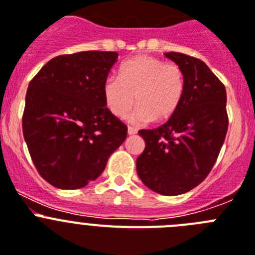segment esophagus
I'll list each match as a JSON object with an SVG mask.
<instances>
[{
	"label": "esophagus",
	"instance_id": "34e87169",
	"mask_svg": "<svg viewBox=\"0 0 255 255\" xmlns=\"http://www.w3.org/2000/svg\"><path fill=\"white\" fill-rule=\"evenodd\" d=\"M137 133V129L134 127H128V134H129V136H133V134H136Z\"/></svg>",
	"mask_w": 255,
	"mask_h": 255
}]
</instances>
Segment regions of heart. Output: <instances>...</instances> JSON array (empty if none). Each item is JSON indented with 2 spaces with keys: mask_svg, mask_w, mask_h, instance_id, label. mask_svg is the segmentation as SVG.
Instances as JSON below:
<instances>
[{
  "mask_svg": "<svg viewBox=\"0 0 255 255\" xmlns=\"http://www.w3.org/2000/svg\"><path fill=\"white\" fill-rule=\"evenodd\" d=\"M185 91V75L176 63L153 56H136L123 62L118 77L103 84L107 108L117 118H125L134 100L138 105L134 121L164 122L178 111Z\"/></svg>",
  "mask_w": 255,
  "mask_h": 255,
  "instance_id": "obj_1",
  "label": "heart"
}]
</instances>
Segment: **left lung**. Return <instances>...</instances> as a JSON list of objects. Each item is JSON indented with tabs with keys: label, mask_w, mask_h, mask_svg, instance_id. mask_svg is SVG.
I'll return each instance as SVG.
<instances>
[{
	"label": "left lung",
	"mask_w": 255,
	"mask_h": 255,
	"mask_svg": "<svg viewBox=\"0 0 255 255\" xmlns=\"http://www.w3.org/2000/svg\"><path fill=\"white\" fill-rule=\"evenodd\" d=\"M165 56L184 71V96L167 122L138 130L146 146L136 166L146 187L164 196H178L201 184L212 170L229 117L224 84L205 62L178 52Z\"/></svg>",
	"instance_id": "left-lung-1"
}]
</instances>
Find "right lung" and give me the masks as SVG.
<instances>
[{
  "label": "right lung",
  "mask_w": 255,
  "mask_h": 255,
  "mask_svg": "<svg viewBox=\"0 0 255 255\" xmlns=\"http://www.w3.org/2000/svg\"><path fill=\"white\" fill-rule=\"evenodd\" d=\"M117 52L88 50L47 62L29 84L22 133L33 164L59 189H79L104 171L127 126L103 98Z\"/></svg>",
  "instance_id": "obj_1"
}]
</instances>
